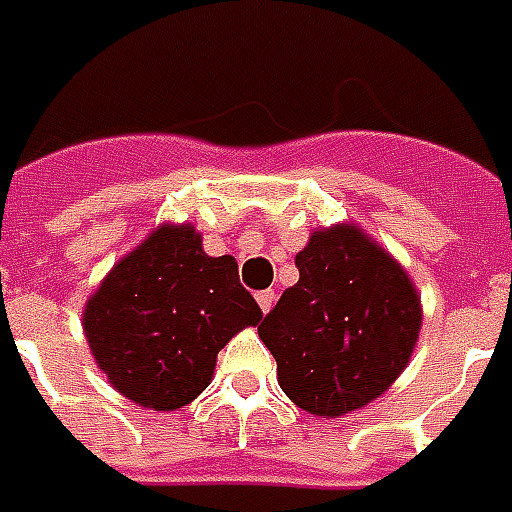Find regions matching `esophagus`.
<instances>
[{
	"label": "esophagus",
	"mask_w": 512,
	"mask_h": 512,
	"mask_svg": "<svg viewBox=\"0 0 512 512\" xmlns=\"http://www.w3.org/2000/svg\"><path fill=\"white\" fill-rule=\"evenodd\" d=\"M256 303H259V308H262L264 314H267V311H270V308H273V303H275L273 289H264V292H259V295H256Z\"/></svg>",
	"instance_id": "obj_1"
}]
</instances>
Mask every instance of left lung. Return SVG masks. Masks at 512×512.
Listing matches in <instances>:
<instances>
[{"label": "left lung", "instance_id": "1", "mask_svg": "<svg viewBox=\"0 0 512 512\" xmlns=\"http://www.w3.org/2000/svg\"><path fill=\"white\" fill-rule=\"evenodd\" d=\"M300 281L259 325L289 400L317 416L364 408L397 380L422 325L419 295L355 226L317 231L295 256Z\"/></svg>", "mask_w": 512, "mask_h": 512}]
</instances>
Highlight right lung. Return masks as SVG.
Instances as JSON below:
<instances>
[{"instance_id":"1","label":"right lung","mask_w":512,"mask_h":512,"mask_svg":"<svg viewBox=\"0 0 512 512\" xmlns=\"http://www.w3.org/2000/svg\"><path fill=\"white\" fill-rule=\"evenodd\" d=\"M259 320L231 256H206L192 226H162L101 281L85 333L123 397L176 411L209 386L228 339Z\"/></svg>"}]
</instances>
